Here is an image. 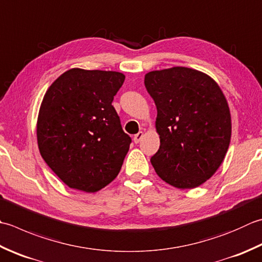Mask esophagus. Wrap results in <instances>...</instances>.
<instances>
[{
  "instance_id": "34e87169",
  "label": "esophagus",
  "mask_w": 262,
  "mask_h": 262,
  "mask_svg": "<svg viewBox=\"0 0 262 262\" xmlns=\"http://www.w3.org/2000/svg\"><path fill=\"white\" fill-rule=\"evenodd\" d=\"M143 135H144V134H143V132H140V133H137V134H136V135H134V142H135V143H138V142H140V141L142 140V137H143Z\"/></svg>"
}]
</instances>
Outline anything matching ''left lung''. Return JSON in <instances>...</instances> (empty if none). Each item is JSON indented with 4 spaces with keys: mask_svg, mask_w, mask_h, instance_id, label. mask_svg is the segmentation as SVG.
Listing matches in <instances>:
<instances>
[{
    "mask_svg": "<svg viewBox=\"0 0 262 262\" xmlns=\"http://www.w3.org/2000/svg\"><path fill=\"white\" fill-rule=\"evenodd\" d=\"M157 105L160 147L151 163L162 181L194 188L213 176L226 156L232 119L223 91L201 71L172 67L145 75Z\"/></svg>",
    "mask_w": 262,
    "mask_h": 262,
    "instance_id": "left-lung-1",
    "label": "left lung"
}]
</instances>
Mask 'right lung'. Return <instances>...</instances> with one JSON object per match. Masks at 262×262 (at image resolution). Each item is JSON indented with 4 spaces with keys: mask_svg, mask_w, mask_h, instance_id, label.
Instances as JSON below:
<instances>
[{
    "mask_svg": "<svg viewBox=\"0 0 262 262\" xmlns=\"http://www.w3.org/2000/svg\"><path fill=\"white\" fill-rule=\"evenodd\" d=\"M124 80L118 71L73 68L46 91L37 118L39 153L70 188L97 192L120 171L132 138L112 101Z\"/></svg>",
    "mask_w": 262,
    "mask_h": 262,
    "instance_id": "obj_1",
    "label": "right lung"
}]
</instances>
